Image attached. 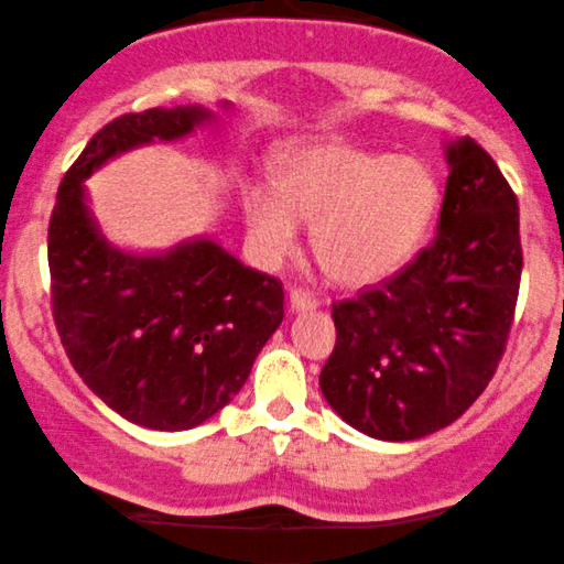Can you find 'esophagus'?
Here are the masks:
<instances>
[{"label":"esophagus","instance_id":"esophagus-1","mask_svg":"<svg viewBox=\"0 0 564 564\" xmlns=\"http://www.w3.org/2000/svg\"><path fill=\"white\" fill-rule=\"evenodd\" d=\"M316 306H319V303H316L314 295L303 293V290H290V312H295V314L314 312Z\"/></svg>","mask_w":564,"mask_h":564}]
</instances>
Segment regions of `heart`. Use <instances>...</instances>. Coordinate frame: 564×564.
<instances>
[{"mask_svg":"<svg viewBox=\"0 0 564 564\" xmlns=\"http://www.w3.org/2000/svg\"><path fill=\"white\" fill-rule=\"evenodd\" d=\"M440 207V183L415 156L344 143L299 145L276 160L274 186L242 188V220L258 261L280 263L312 226V250L335 282L372 284L413 258Z\"/></svg>","mask_w":564,"mask_h":564,"instance_id":"1","label":"heart"}]
</instances>
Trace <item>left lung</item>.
I'll list each match as a JSON object with an SVG mask.
<instances>
[{
	"mask_svg": "<svg viewBox=\"0 0 564 564\" xmlns=\"http://www.w3.org/2000/svg\"><path fill=\"white\" fill-rule=\"evenodd\" d=\"M445 160L434 242L381 288L333 306L338 338L322 394L372 440H421L460 419L490 383L514 319V192L471 138L445 143Z\"/></svg>",
	"mask_w": 564,
	"mask_h": 564,
	"instance_id": "1",
	"label": "left lung"
}]
</instances>
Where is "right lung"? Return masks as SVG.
Here are the masks:
<instances>
[{
  "label": "right lung",
  "mask_w": 564,
  "mask_h": 564,
  "mask_svg": "<svg viewBox=\"0 0 564 564\" xmlns=\"http://www.w3.org/2000/svg\"><path fill=\"white\" fill-rule=\"evenodd\" d=\"M224 100L220 111H229ZM218 122L205 106L124 113L95 132L61 181L47 234L53 316L74 370L130 423L186 432L248 381L282 325V284L215 239L130 252L100 231L85 181L106 162Z\"/></svg>",
  "instance_id": "obj_1"
}]
</instances>
